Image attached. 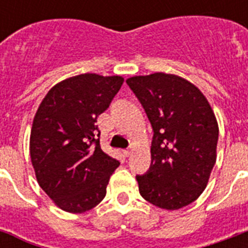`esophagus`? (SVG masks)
<instances>
[{
    "label": "esophagus",
    "instance_id": "1",
    "mask_svg": "<svg viewBox=\"0 0 248 248\" xmlns=\"http://www.w3.org/2000/svg\"><path fill=\"white\" fill-rule=\"evenodd\" d=\"M131 153H132V148H127V149H124V155H126V157H128Z\"/></svg>",
    "mask_w": 248,
    "mask_h": 248
}]
</instances>
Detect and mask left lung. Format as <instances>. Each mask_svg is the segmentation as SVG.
Masks as SVG:
<instances>
[{
	"label": "left lung",
	"instance_id": "obj_1",
	"mask_svg": "<svg viewBox=\"0 0 248 248\" xmlns=\"http://www.w3.org/2000/svg\"><path fill=\"white\" fill-rule=\"evenodd\" d=\"M153 128L151 167L136 175L144 200L179 210L202 194L216 162L219 126L198 87L175 75L126 79Z\"/></svg>",
	"mask_w": 248,
	"mask_h": 248
}]
</instances>
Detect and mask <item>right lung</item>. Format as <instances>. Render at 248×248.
<instances>
[{
  "label": "right lung",
  "instance_id": "1",
  "mask_svg": "<svg viewBox=\"0 0 248 248\" xmlns=\"http://www.w3.org/2000/svg\"><path fill=\"white\" fill-rule=\"evenodd\" d=\"M122 83L121 76H75L56 83L37 109L29 140L33 169L41 188L64 211L82 214L100 203L120 166L101 151L95 122Z\"/></svg>",
  "mask_w": 248,
  "mask_h": 248
}]
</instances>
